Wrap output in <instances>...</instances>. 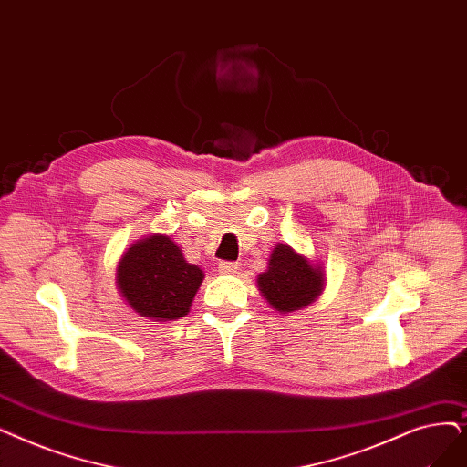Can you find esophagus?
<instances>
[{
	"mask_svg": "<svg viewBox=\"0 0 467 467\" xmlns=\"http://www.w3.org/2000/svg\"><path fill=\"white\" fill-rule=\"evenodd\" d=\"M236 271H238L236 263H231V261H221L219 263V273L221 275H236Z\"/></svg>",
	"mask_w": 467,
	"mask_h": 467,
	"instance_id": "1",
	"label": "esophagus"
}]
</instances>
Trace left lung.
<instances>
[{
  "label": "left lung",
  "instance_id": "8db88e82",
  "mask_svg": "<svg viewBox=\"0 0 467 467\" xmlns=\"http://www.w3.org/2000/svg\"><path fill=\"white\" fill-rule=\"evenodd\" d=\"M324 284H327V271L320 263L311 261L284 242L275 246L267 271L257 276L261 296L280 315L309 307L322 294Z\"/></svg>",
  "mask_w": 467,
  "mask_h": 467
}]
</instances>
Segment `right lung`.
Here are the masks:
<instances>
[{
  "instance_id": "add662e5",
  "label": "right lung",
  "mask_w": 467,
  "mask_h": 467,
  "mask_svg": "<svg viewBox=\"0 0 467 467\" xmlns=\"http://www.w3.org/2000/svg\"><path fill=\"white\" fill-rule=\"evenodd\" d=\"M204 280L168 234H149L131 244L116 267V288L128 306L154 322L185 317Z\"/></svg>"
}]
</instances>
